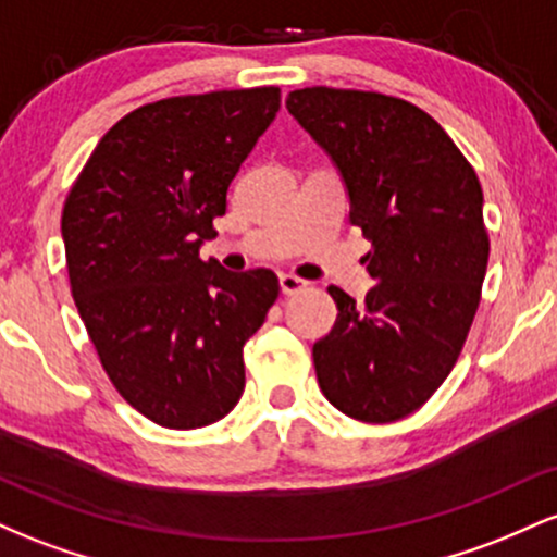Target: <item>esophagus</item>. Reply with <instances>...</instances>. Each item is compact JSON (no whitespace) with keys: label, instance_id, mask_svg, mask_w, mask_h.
Listing matches in <instances>:
<instances>
[{"label":"esophagus","instance_id":"obj_1","mask_svg":"<svg viewBox=\"0 0 557 557\" xmlns=\"http://www.w3.org/2000/svg\"><path fill=\"white\" fill-rule=\"evenodd\" d=\"M280 287H283L285 296H296V293L304 290L306 283L300 277H296V274H280Z\"/></svg>","mask_w":557,"mask_h":557}]
</instances>
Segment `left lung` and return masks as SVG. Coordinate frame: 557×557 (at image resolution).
Wrapping results in <instances>:
<instances>
[{"label": "left lung", "mask_w": 557, "mask_h": 557, "mask_svg": "<svg viewBox=\"0 0 557 557\" xmlns=\"http://www.w3.org/2000/svg\"><path fill=\"white\" fill-rule=\"evenodd\" d=\"M285 107L337 164L372 240L363 306L327 287L337 319L314 343L319 387L345 417L389 424L432 398L469 337L490 259L482 185L437 120L398 96L311 86Z\"/></svg>", "instance_id": "8db88e82"}]
</instances>
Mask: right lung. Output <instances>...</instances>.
<instances>
[{"mask_svg":"<svg viewBox=\"0 0 557 557\" xmlns=\"http://www.w3.org/2000/svg\"><path fill=\"white\" fill-rule=\"evenodd\" d=\"M277 110V86L138 107L96 144L62 207L70 293L101 369L168 430L233 411L243 345L280 296L272 270L227 272L198 257Z\"/></svg>","mask_w":557,"mask_h":557,"instance_id":"right-lung-1","label":"right lung"}]
</instances>
